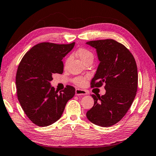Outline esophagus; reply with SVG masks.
<instances>
[{
	"label": "esophagus",
	"mask_w": 156,
	"mask_h": 156,
	"mask_svg": "<svg viewBox=\"0 0 156 156\" xmlns=\"http://www.w3.org/2000/svg\"><path fill=\"white\" fill-rule=\"evenodd\" d=\"M87 94V92L86 90H81V89H76V95L81 96V95H86Z\"/></svg>",
	"instance_id": "34e87169"
}]
</instances>
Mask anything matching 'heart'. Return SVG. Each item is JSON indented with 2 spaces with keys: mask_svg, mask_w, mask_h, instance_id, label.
Returning a JSON list of instances; mask_svg holds the SVG:
<instances>
[{
  "mask_svg": "<svg viewBox=\"0 0 156 156\" xmlns=\"http://www.w3.org/2000/svg\"><path fill=\"white\" fill-rule=\"evenodd\" d=\"M77 55L80 58L83 62L86 63L88 60H94V54L92 52L89 50L87 48H79L77 51ZM69 58H67L65 61L66 63L68 62ZM86 80H87V77H76L73 79V82L78 86L83 85L85 84Z\"/></svg>",
  "mask_w": 156,
  "mask_h": 156,
  "instance_id": "obj_1",
  "label": "heart"
}]
</instances>
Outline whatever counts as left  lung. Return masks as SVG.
<instances>
[{"mask_svg": "<svg viewBox=\"0 0 156 156\" xmlns=\"http://www.w3.org/2000/svg\"><path fill=\"white\" fill-rule=\"evenodd\" d=\"M96 49L100 61L91 87L105 85L104 95L92 94L94 104L87 111L91 123L103 127L115 125L124 117L137 90V67L134 57L122 44L114 39L86 43Z\"/></svg>", "mask_w": 156, "mask_h": 156, "instance_id": "obj_1", "label": "left lung"}]
</instances>
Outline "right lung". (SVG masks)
Segmentation results:
<instances>
[{
  "label": "right lung",
  "instance_id": "right-lung-1",
  "mask_svg": "<svg viewBox=\"0 0 156 156\" xmlns=\"http://www.w3.org/2000/svg\"><path fill=\"white\" fill-rule=\"evenodd\" d=\"M75 45L43 42L25 54L16 75L17 97L27 117L39 126H47L61 117L66 103L75 95V88L66 85L55 90L50 82L53 73H63L62 59Z\"/></svg>",
  "mask_w": 156,
  "mask_h": 156
}]
</instances>
